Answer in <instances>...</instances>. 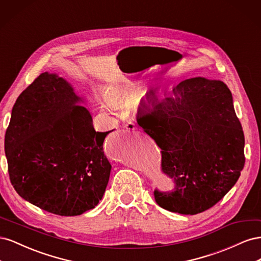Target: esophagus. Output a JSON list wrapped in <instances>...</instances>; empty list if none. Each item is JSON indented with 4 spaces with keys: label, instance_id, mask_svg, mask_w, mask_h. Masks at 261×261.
Segmentation results:
<instances>
[{
    "label": "esophagus",
    "instance_id": "obj_1",
    "mask_svg": "<svg viewBox=\"0 0 261 261\" xmlns=\"http://www.w3.org/2000/svg\"><path fill=\"white\" fill-rule=\"evenodd\" d=\"M125 128L128 130H136L137 129V124L133 121H129L128 123L125 124Z\"/></svg>",
    "mask_w": 261,
    "mask_h": 261
}]
</instances>
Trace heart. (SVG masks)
Wrapping results in <instances>:
<instances>
[{"label":"heart","mask_w":261,"mask_h":261,"mask_svg":"<svg viewBox=\"0 0 261 261\" xmlns=\"http://www.w3.org/2000/svg\"><path fill=\"white\" fill-rule=\"evenodd\" d=\"M108 99H109V101L111 102V103H113V105H117L118 102H120V96H118V93L117 92H115V91H112V92H109V94H108ZM110 106V105H109Z\"/></svg>","instance_id":"heart-1"}]
</instances>
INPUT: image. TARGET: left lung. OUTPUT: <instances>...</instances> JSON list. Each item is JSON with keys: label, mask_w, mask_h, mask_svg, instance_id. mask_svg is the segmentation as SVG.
<instances>
[{"label": "left lung", "mask_w": 261, "mask_h": 261, "mask_svg": "<svg viewBox=\"0 0 261 261\" xmlns=\"http://www.w3.org/2000/svg\"><path fill=\"white\" fill-rule=\"evenodd\" d=\"M137 123L161 149V173L173 188H155V202L197 215L219 202L244 168V133L232 93L220 81L196 77L160 96L151 90Z\"/></svg>", "instance_id": "8db88e82"}]
</instances>
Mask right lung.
Returning a JSON list of instances; mask_svg holds the SVG:
<instances>
[{
    "instance_id": "right-lung-1",
    "label": "right lung",
    "mask_w": 261,
    "mask_h": 261,
    "mask_svg": "<svg viewBox=\"0 0 261 261\" xmlns=\"http://www.w3.org/2000/svg\"><path fill=\"white\" fill-rule=\"evenodd\" d=\"M66 81L42 73L13 107L5 133L10 179L23 199L54 215L93 209L103 196L111 164L90 112L77 105Z\"/></svg>"
}]
</instances>
